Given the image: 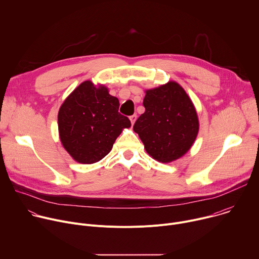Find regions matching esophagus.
Listing matches in <instances>:
<instances>
[{
    "instance_id": "obj_1",
    "label": "esophagus",
    "mask_w": 259,
    "mask_h": 259,
    "mask_svg": "<svg viewBox=\"0 0 259 259\" xmlns=\"http://www.w3.org/2000/svg\"><path fill=\"white\" fill-rule=\"evenodd\" d=\"M136 119H137V116H136V115H133V116L130 117V121H131V124H132V125H134Z\"/></svg>"
}]
</instances>
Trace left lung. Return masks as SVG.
Returning a JSON list of instances; mask_svg holds the SVG:
<instances>
[{"instance_id":"left-lung-1","label":"left lung","mask_w":259,"mask_h":259,"mask_svg":"<svg viewBox=\"0 0 259 259\" xmlns=\"http://www.w3.org/2000/svg\"><path fill=\"white\" fill-rule=\"evenodd\" d=\"M145 112L136 120L133 130L144 149L155 160L170 163L187 154L199 132L194 103L176 82L145 91Z\"/></svg>"}]
</instances>
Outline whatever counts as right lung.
<instances>
[{"label":"right lung","mask_w":259,"mask_h":259,"mask_svg":"<svg viewBox=\"0 0 259 259\" xmlns=\"http://www.w3.org/2000/svg\"><path fill=\"white\" fill-rule=\"evenodd\" d=\"M120 102L103 85L85 81L73 90L58 112L60 141L71 158L93 164L110 151L130 120L119 113Z\"/></svg>","instance_id":"add662e5"}]
</instances>
